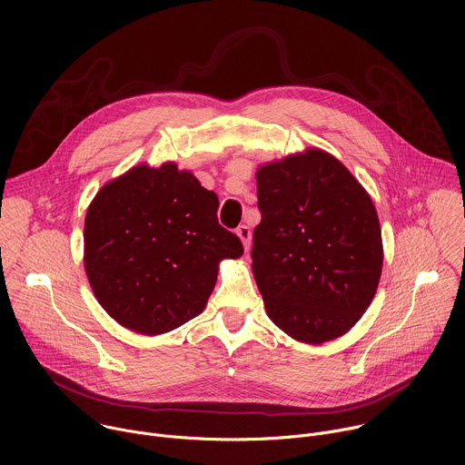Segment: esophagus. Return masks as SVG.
<instances>
[{
    "mask_svg": "<svg viewBox=\"0 0 465 465\" xmlns=\"http://www.w3.org/2000/svg\"><path fill=\"white\" fill-rule=\"evenodd\" d=\"M235 233L239 235V239L242 241L244 248L248 250V248H250V241H252V232H250V228H248L246 224H241V226L235 230Z\"/></svg>",
    "mask_w": 465,
    "mask_h": 465,
    "instance_id": "esophagus-1",
    "label": "esophagus"
}]
</instances>
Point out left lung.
I'll return each mask as SVG.
<instances>
[{
    "instance_id": "left-lung-1",
    "label": "left lung",
    "mask_w": 465,
    "mask_h": 465,
    "mask_svg": "<svg viewBox=\"0 0 465 465\" xmlns=\"http://www.w3.org/2000/svg\"><path fill=\"white\" fill-rule=\"evenodd\" d=\"M255 180L252 272L269 318L298 342L342 337L370 307L382 272L370 194L322 149L264 163Z\"/></svg>"
}]
</instances>
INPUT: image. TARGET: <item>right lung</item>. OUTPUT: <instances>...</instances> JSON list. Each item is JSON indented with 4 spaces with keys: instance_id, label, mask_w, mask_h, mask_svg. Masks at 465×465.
Returning <instances> with one entry per match:
<instances>
[{
    "instance_id": "obj_1",
    "label": "right lung",
    "mask_w": 465,
    "mask_h": 465,
    "mask_svg": "<svg viewBox=\"0 0 465 465\" xmlns=\"http://www.w3.org/2000/svg\"><path fill=\"white\" fill-rule=\"evenodd\" d=\"M217 210V194L173 162L140 163L104 183L84 221V271L101 307L149 337L201 314L219 262L244 252Z\"/></svg>"
}]
</instances>
